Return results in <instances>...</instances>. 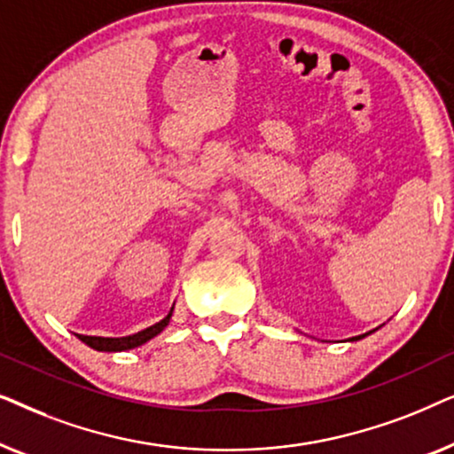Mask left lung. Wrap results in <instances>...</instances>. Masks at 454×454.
I'll return each instance as SVG.
<instances>
[{
  "label": "left lung",
  "instance_id": "8db88e82",
  "mask_svg": "<svg viewBox=\"0 0 454 454\" xmlns=\"http://www.w3.org/2000/svg\"><path fill=\"white\" fill-rule=\"evenodd\" d=\"M368 334H370V333H365V334H359V337H353V339H351V340H359V339H364V337H368Z\"/></svg>",
  "mask_w": 454,
  "mask_h": 454
}]
</instances>
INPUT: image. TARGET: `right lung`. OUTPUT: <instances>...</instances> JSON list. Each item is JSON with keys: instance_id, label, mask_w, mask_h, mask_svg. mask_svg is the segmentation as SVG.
Instances as JSON below:
<instances>
[{"instance_id": "1", "label": "right lung", "mask_w": 454, "mask_h": 454, "mask_svg": "<svg viewBox=\"0 0 454 454\" xmlns=\"http://www.w3.org/2000/svg\"><path fill=\"white\" fill-rule=\"evenodd\" d=\"M173 314V308L169 309V314L165 316L163 320H159L157 325L145 328V331L128 334V337H89V334H78V339L86 343L89 347H92L95 351H107V353H115V351H128L134 349V347L145 345L146 340H151L153 337H157L159 333L165 331V326L169 325Z\"/></svg>"}]
</instances>
